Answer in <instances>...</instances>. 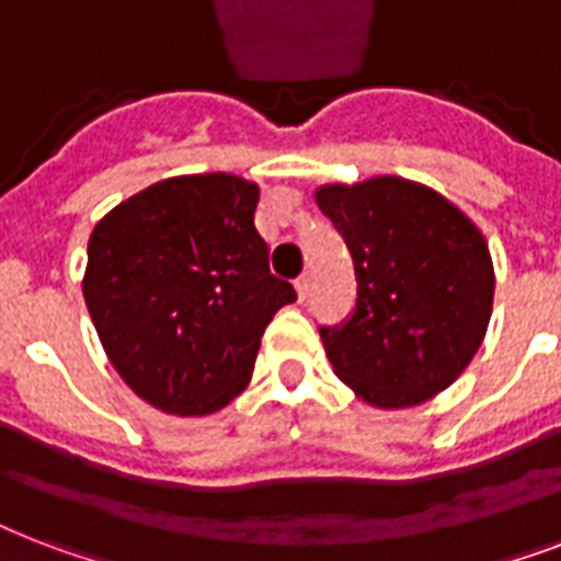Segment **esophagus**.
I'll return each instance as SVG.
<instances>
[{"label": "esophagus", "mask_w": 561, "mask_h": 561, "mask_svg": "<svg viewBox=\"0 0 561 561\" xmlns=\"http://www.w3.org/2000/svg\"><path fill=\"white\" fill-rule=\"evenodd\" d=\"M294 285H297L299 299H306L308 297V288H311V276H308V273H302V276H299V279L294 282Z\"/></svg>", "instance_id": "34e87169"}]
</instances>
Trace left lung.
Here are the masks:
<instances>
[{
	"label": "left lung",
	"instance_id": "left-lung-1",
	"mask_svg": "<svg viewBox=\"0 0 561 561\" xmlns=\"http://www.w3.org/2000/svg\"><path fill=\"white\" fill-rule=\"evenodd\" d=\"M355 264L350 320L320 325L334 375L375 408L451 387L483 343L495 271L486 238L451 201L401 178L317 188Z\"/></svg>",
	"mask_w": 561,
	"mask_h": 561
}]
</instances>
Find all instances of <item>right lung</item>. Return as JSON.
Masks as SVG:
<instances>
[{
	"mask_svg": "<svg viewBox=\"0 0 561 561\" xmlns=\"http://www.w3.org/2000/svg\"><path fill=\"white\" fill-rule=\"evenodd\" d=\"M259 186L232 174L153 183L95 224L83 299L110 364L136 396L206 416L244 390L294 285L255 229Z\"/></svg>",
	"mask_w": 561,
	"mask_h": 561,
	"instance_id": "right-lung-1",
	"label": "right lung"
}]
</instances>
